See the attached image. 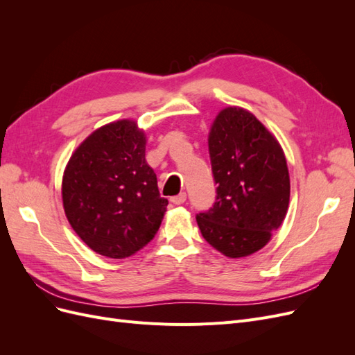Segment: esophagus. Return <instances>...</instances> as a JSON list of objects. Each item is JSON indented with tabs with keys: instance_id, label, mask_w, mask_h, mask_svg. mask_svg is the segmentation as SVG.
<instances>
[{
	"instance_id": "1",
	"label": "esophagus",
	"mask_w": 355,
	"mask_h": 355,
	"mask_svg": "<svg viewBox=\"0 0 355 355\" xmlns=\"http://www.w3.org/2000/svg\"><path fill=\"white\" fill-rule=\"evenodd\" d=\"M170 201L173 202V204H176V206H179V204H184V202L187 201V194H185V192H180L179 196L171 197V198H170Z\"/></svg>"
}]
</instances>
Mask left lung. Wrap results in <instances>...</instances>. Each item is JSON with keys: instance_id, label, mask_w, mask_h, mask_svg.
Segmentation results:
<instances>
[{"instance_id": "obj_1", "label": "left lung", "mask_w": 355, "mask_h": 355, "mask_svg": "<svg viewBox=\"0 0 355 355\" xmlns=\"http://www.w3.org/2000/svg\"><path fill=\"white\" fill-rule=\"evenodd\" d=\"M216 201L197 214L201 235L228 257L261 250L288 209L287 161L275 136L247 110H222L209 133Z\"/></svg>"}]
</instances>
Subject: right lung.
<instances>
[{"label":"right lung","instance_id":"right-lung-1","mask_svg":"<svg viewBox=\"0 0 355 355\" xmlns=\"http://www.w3.org/2000/svg\"><path fill=\"white\" fill-rule=\"evenodd\" d=\"M146 136L133 120L94 130L71 155L62 179L63 209L90 249L124 259L151 241L168 201L145 159Z\"/></svg>","mask_w":355,"mask_h":355}]
</instances>
